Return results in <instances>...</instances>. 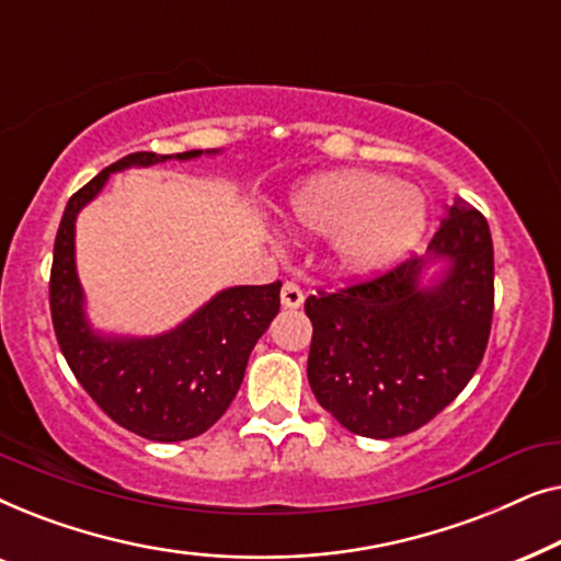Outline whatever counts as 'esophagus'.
Returning a JSON list of instances; mask_svg holds the SVG:
<instances>
[{"instance_id": "obj_1", "label": "esophagus", "mask_w": 561, "mask_h": 561, "mask_svg": "<svg viewBox=\"0 0 561 561\" xmlns=\"http://www.w3.org/2000/svg\"><path fill=\"white\" fill-rule=\"evenodd\" d=\"M280 304L283 309H298L304 304V290L298 288V283L286 280L280 288Z\"/></svg>"}]
</instances>
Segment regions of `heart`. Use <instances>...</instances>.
<instances>
[{
	"label": "heart",
	"mask_w": 561,
	"mask_h": 561,
	"mask_svg": "<svg viewBox=\"0 0 561 561\" xmlns=\"http://www.w3.org/2000/svg\"><path fill=\"white\" fill-rule=\"evenodd\" d=\"M290 229L332 237V263L342 275L365 278L403 257L426 227L419 191L373 171H332L304 181L288 198Z\"/></svg>",
	"instance_id": "obj_1"
}]
</instances>
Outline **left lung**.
<instances>
[{
	"mask_svg": "<svg viewBox=\"0 0 561 561\" xmlns=\"http://www.w3.org/2000/svg\"><path fill=\"white\" fill-rule=\"evenodd\" d=\"M443 263L425 283L428 264ZM493 240L462 198L424 257L336 294L306 298L309 386L352 434L393 439L428 424L482 363L493 321Z\"/></svg>",
	"mask_w": 561,
	"mask_h": 561,
	"instance_id": "left-lung-1",
	"label": "left lung"
}]
</instances>
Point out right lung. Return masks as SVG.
Here are the masks:
<instances>
[{
	"label": "right lung",
	"mask_w": 561,
	"mask_h": 561,
	"mask_svg": "<svg viewBox=\"0 0 561 561\" xmlns=\"http://www.w3.org/2000/svg\"><path fill=\"white\" fill-rule=\"evenodd\" d=\"M204 152L219 150L133 152L104 168L68 198L53 250L50 317L68 367L106 416L150 442L194 439L217 424L242 386L252 347L280 309V280L219 290L171 332L102 334L87 317L76 273V217L102 194L112 173Z\"/></svg>",
	"instance_id": "add662e5"
}]
</instances>
